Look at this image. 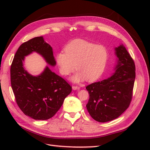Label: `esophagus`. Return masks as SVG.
<instances>
[{"label": "esophagus", "instance_id": "1", "mask_svg": "<svg viewBox=\"0 0 150 150\" xmlns=\"http://www.w3.org/2000/svg\"><path fill=\"white\" fill-rule=\"evenodd\" d=\"M80 87L78 86H72V89L74 90H77V89H79Z\"/></svg>", "mask_w": 150, "mask_h": 150}]
</instances>
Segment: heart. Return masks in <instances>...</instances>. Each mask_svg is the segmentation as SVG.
Here are the masks:
<instances>
[{
	"mask_svg": "<svg viewBox=\"0 0 150 150\" xmlns=\"http://www.w3.org/2000/svg\"><path fill=\"white\" fill-rule=\"evenodd\" d=\"M64 51L56 56V61L61 73L68 76L76 69L79 72L72 78L74 82L87 79L93 82L100 78L109 59L107 49L83 39H76L67 44Z\"/></svg>",
	"mask_w": 150,
	"mask_h": 150,
	"instance_id": "heart-1",
	"label": "heart"
}]
</instances>
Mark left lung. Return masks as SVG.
<instances>
[{"label":"left lung","mask_w":150,"mask_h":150,"mask_svg":"<svg viewBox=\"0 0 150 150\" xmlns=\"http://www.w3.org/2000/svg\"><path fill=\"white\" fill-rule=\"evenodd\" d=\"M115 50L118 64L115 73L110 78L86 87L89 95L87 110L94 120L101 122L118 117L129 106L133 98L134 60L122 45Z\"/></svg>","instance_id":"left-lung-1"}]
</instances>
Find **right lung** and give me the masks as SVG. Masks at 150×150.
Masks as SVG:
<instances>
[{
	"instance_id": "right-lung-1",
	"label": "right lung",
	"mask_w": 150,
	"mask_h": 150,
	"mask_svg": "<svg viewBox=\"0 0 150 150\" xmlns=\"http://www.w3.org/2000/svg\"><path fill=\"white\" fill-rule=\"evenodd\" d=\"M37 52L48 64H56L52 49L42 37L22 44L11 66V83L16 101L24 115L35 120H46L55 115L69 95L72 87L47 66L38 76H33L23 67L24 56Z\"/></svg>"
}]
</instances>
